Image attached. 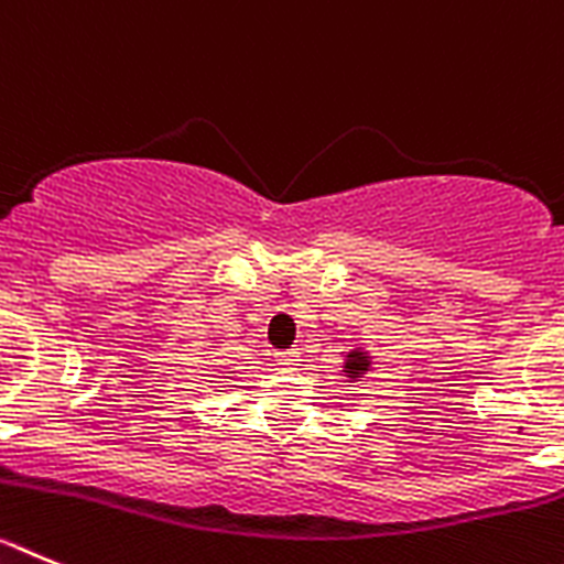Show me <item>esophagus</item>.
I'll return each instance as SVG.
<instances>
[{
	"label": "esophagus",
	"instance_id": "obj_1",
	"mask_svg": "<svg viewBox=\"0 0 564 564\" xmlns=\"http://www.w3.org/2000/svg\"><path fill=\"white\" fill-rule=\"evenodd\" d=\"M275 362L281 365V368H294V365L301 362V351H278Z\"/></svg>",
	"mask_w": 564,
	"mask_h": 564
}]
</instances>
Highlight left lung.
I'll return each mask as SVG.
<instances>
[{
  "mask_svg": "<svg viewBox=\"0 0 564 564\" xmlns=\"http://www.w3.org/2000/svg\"><path fill=\"white\" fill-rule=\"evenodd\" d=\"M368 368H370V357L365 351H359V348L348 354V359H345V373H348L351 379H357L359 373H365Z\"/></svg>",
  "mask_w": 564,
  "mask_h": 564,
  "instance_id": "1",
  "label": "left lung"
}]
</instances>
